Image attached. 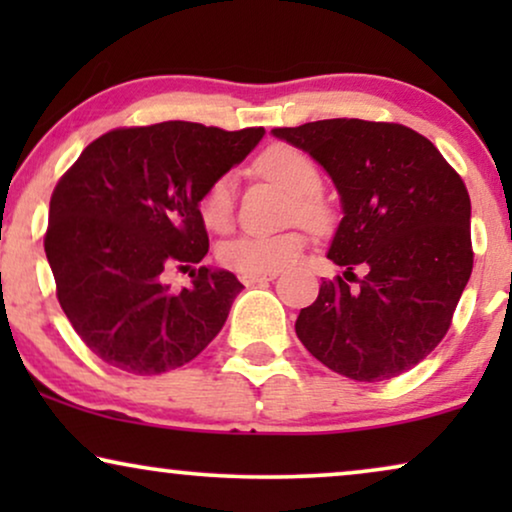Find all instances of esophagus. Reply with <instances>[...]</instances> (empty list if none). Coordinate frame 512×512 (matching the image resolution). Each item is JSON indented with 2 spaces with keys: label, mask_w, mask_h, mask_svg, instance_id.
Segmentation results:
<instances>
[{
  "label": "esophagus",
  "mask_w": 512,
  "mask_h": 512,
  "mask_svg": "<svg viewBox=\"0 0 512 512\" xmlns=\"http://www.w3.org/2000/svg\"><path fill=\"white\" fill-rule=\"evenodd\" d=\"M275 277H277V272H263V275H240V282L244 286H254L261 282H272Z\"/></svg>",
  "instance_id": "obj_1"
}]
</instances>
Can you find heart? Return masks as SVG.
<instances>
[{
	"label": "heart",
	"mask_w": 512,
	"mask_h": 512,
	"mask_svg": "<svg viewBox=\"0 0 512 512\" xmlns=\"http://www.w3.org/2000/svg\"><path fill=\"white\" fill-rule=\"evenodd\" d=\"M258 172L275 179L296 198V212L307 223H319L321 212L314 195L321 188V172L305 151L289 144H275L261 153L256 160ZM235 207V181L230 174H223L209 184L198 202L202 223L209 230H226L233 221ZM305 247L303 233H279V235H240L226 242L219 251L221 263L240 275H263V272H279L291 265Z\"/></svg>",
	"instance_id": "heart-1"
}]
</instances>
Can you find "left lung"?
I'll use <instances>...</instances> for the list:
<instances>
[{
  "label": "left lung",
  "mask_w": 512,
  "mask_h": 512,
  "mask_svg": "<svg viewBox=\"0 0 512 512\" xmlns=\"http://www.w3.org/2000/svg\"><path fill=\"white\" fill-rule=\"evenodd\" d=\"M272 135L317 160L340 193L328 258L359 286L321 282L296 335L356 382H382L426 359L450 328L473 270L471 198L419 132L398 123L328 118Z\"/></svg>",
  "instance_id": "left-lung-1"
}]
</instances>
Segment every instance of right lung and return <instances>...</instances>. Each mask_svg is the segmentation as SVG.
I'll return each mask as SVG.
<instances>
[{
  "label": "right lung",
  "mask_w": 512,
  "mask_h": 512,
  "mask_svg": "<svg viewBox=\"0 0 512 512\" xmlns=\"http://www.w3.org/2000/svg\"><path fill=\"white\" fill-rule=\"evenodd\" d=\"M263 128L228 132L165 121L118 128L88 144L55 186L44 249L60 307L104 363L160 375L193 361L226 324L244 286L200 265L172 290L170 269L207 256L198 202L242 163Z\"/></svg>",
  "instance_id": "1"
}]
</instances>
